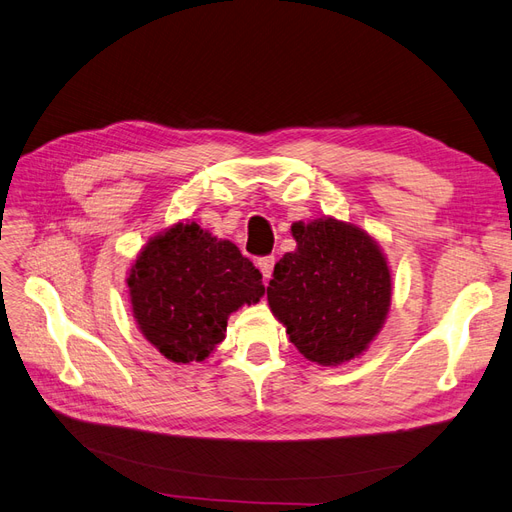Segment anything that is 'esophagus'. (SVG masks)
<instances>
[{"label":"esophagus","mask_w":512,"mask_h":512,"mask_svg":"<svg viewBox=\"0 0 512 512\" xmlns=\"http://www.w3.org/2000/svg\"><path fill=\"white\" fill-rule=\"evenodd\" d=\"M256 265H258L262 277H265V280H269L271 273H273V267H275V256H262V258H258Z\"/></svg>","instance_id":"1"}]
</instances>
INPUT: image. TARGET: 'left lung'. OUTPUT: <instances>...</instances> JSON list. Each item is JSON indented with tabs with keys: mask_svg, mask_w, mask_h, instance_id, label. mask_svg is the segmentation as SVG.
I'll list each match as a JSON object with an SVG mask.
<instances>
[{
	"mask_svg": "<svg viewBox=\"0 0 512 512\" xmlns=\"http://www.w3.org/2000/svg\"><path fill=\"white\" fill-rule=\"evenodd\" d=\"M297 250L273 269L267 301L307 361L335 367L367 350L391 307V269L359 226L294 222Z\"/></svg>",
	"mask_w": 512,
	"mask_h": 512,
	"instance_id": "1",
	"label": "left lung"
}]
</instances>
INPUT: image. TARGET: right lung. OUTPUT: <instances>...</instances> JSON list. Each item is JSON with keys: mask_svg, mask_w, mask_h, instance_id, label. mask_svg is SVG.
I'll return each mask as SVG.
<instances>
[{"mask_svg": "<svg viewBox=\"0 0 512 512\" xmlns=\"http://www.w3.org/2000/svg\"><path fill=\"white\" fill-rule=\"evenodd\" d=\"M128 288L138 331L183 365L205 361L224 342L228 316L265 294L252 260L194 222L151 237L130 269Z\"/></svg>", "mask_w": 512, "mask_h": 512, "instance_id": "add662e5", "label": "right lung"}]
</instances>
